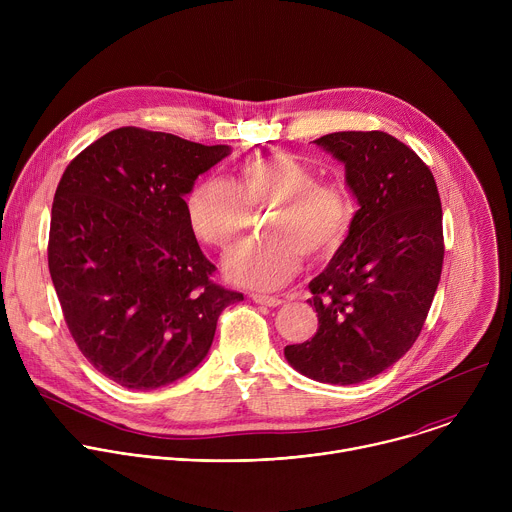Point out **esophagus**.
I'll list each match as a JSON object with an SVG mask.
<instances>
[{"label": "esophagus", "mask_w": 512, "mask_h": 512, "mask_svg": "<svg viewBox=\"0 0 512 512\" xmlns=\"http://www.w3.org/2000/svg\"><path fill=\"white\" fill-rule=\"evenodd\" d=\"M251 300L255 304H261V306H269V308H277L283 304V300L275 298V296H261V294H251Z\"/></svg>", "instance_id": "34e87169"}]
</instances>
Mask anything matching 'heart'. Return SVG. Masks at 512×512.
<instances>
[{
  "label": "heart",
  "mask_w": 512,
  "mask_h": 512,
  "mask_svg": "<svg viewBox=\"0 0 512 512\" xmlns=\"http://www.w3.org/2000/svg\"><path fill=\"white\" fill-rule=\"evenodd\" d=\"M316 172L289 154H269L243 162L233 182L204 176L186 196V218L194 235L216 249H231L251 229V212L271 206L265 235L227 259L233 281L271 289L294 277L302 253L320 261L344 241L352 204L344 188L316 182Z\"/></svg>",
  "instance_id": "heart-1"
}]
</instances>
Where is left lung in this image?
<instances>
[{"mask_svg":"<svg viewBox=\"0 0 512 512\" xmlns=\"http://www.w3.org/2000/svg\"><path fill=\"white\" fill-rule=\"evenodd\" d=\"M314 143L344 164L358 210L310 281L318 332L283 354L314 381L354 385L389 369L423 328L444 263L442 202L421 158L385 131H338Z\"/></svg>","mask_w":512,"mask_h":512,"instance_id":"1","label":"left lung"}]
</instances>
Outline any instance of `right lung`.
Segmentation results:
<instances>
[{"instance_id": "1", "label": "right lung", "mask_w": 512, "mask_h": 512, "mask_svg": "<svg viewBox=\"0 0 512 512\" xmlns=\"http://www.w3.org/2000/svg\"><path fill=\"white\" fill-rule=\"evenodd\" d=\"M231 154L172 133L119 127L72 160L54 194L48 267L66 326L93 367L150 391L192 373L221 312L186 218L196 178Z\"/></svg>"}]
</instances>
